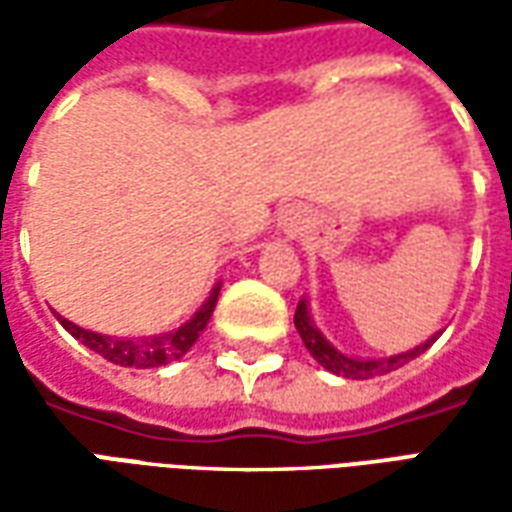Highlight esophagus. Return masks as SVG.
I'll list each match as a JSON object with an SVG mask.
<instances>
[{"mask_svg": "<svg viewBox=\"0 0 512 512\" xmlns=\"http://www.w3.org/2000/svg\"><path fill=\"white\" fill-rule=\"evenodd\" d=\"M279 227L288 235H299L304 227H307V213L301 211L299 205H288L285 211L279 213Z\"/></svg>", "mask_w": 512, "mask_h": 512, "instance_id": "esophagus-1", "label": "esophagus"}]
</instances>
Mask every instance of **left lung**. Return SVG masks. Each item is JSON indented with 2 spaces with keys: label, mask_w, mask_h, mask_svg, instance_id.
<instances>
[{
  "label": "left lung",
  "mask_w": 512,
  "mask_h": 512,
  "mask_svg": "<svg viewBox=\"0 0 512 512\" xmlns=\"http://www.w3.org/2000/svg\"><path fill=\"white\" fill-rule=\"evenodd\" d=\"M293 323H296V329H299L301 340L307 345V351L312 354V359L318 362L321 367H326L329 373L334 376H343V378H356V381H365V378H376V376H386V373H392L397 367H403L411 359H417L419 354H425L433 340L428 343H422L414 351H408V354H397L389 356V359H351V356L340 354L334 345H329V340L323 337L318 329H315V323H312L310 312H307V304L299 301V307H296V315H293Z\"/></svg>",
  "instance_id": "obj_1"
}]
</instances>
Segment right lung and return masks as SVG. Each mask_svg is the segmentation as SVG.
<instances>
[{
  "mask_svg": "<svg viewBox=\"0 0 512 512\" xmlns=\"http://www.w3.org/2000/svg\"><path fill=\"white\" fill-rule=\"evenodd\" d=\"M216 299H219V285L213 288V293L208 296V301L202 304L197 315L191 318L189 323H183L178 332L161 334V337H147V340H131V337H106V334L87 332L76 323L60 318V323L68 329V332L82 340L90 351L101 354L106 362L120 367H136V370H147V367H161L175 362L180 356L189 351L191 345L197 343V337L202 334V329L211 321V312L216 307Z\"/></svg>",
  "mask_w": 512,
  "mask_h": 512,
  "instance_id": "obj_1",
  "label": "right lung"
}]
</instances>
